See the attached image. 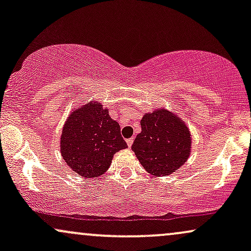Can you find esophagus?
I'll use <instances>...</instances> for the list:
<instances>
[{
	"mask_svg": "<svg viewBox=\"0 0 251 251\" xmlns=\"http://www.w3.org/2000/svg\"><path fill=\"white\" fill-rule=\"evenodd\" d=\"M126 143H127L128 148H131L132 144H133V138H128V139H126Z\"/></svg>",
	"mask_w": 251,
	"mask_h": 251,
	"instance_id": "obj_1",
	"label": "esophagus"
}]
</instances>
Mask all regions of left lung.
<instances>
[{
	"mask_svg": "<svg viewBox=\"0 0 251 251\" xmlns=\"http://www.w3.org/2000/svg\"><path fill=\"white\" fill-rule=\"evenodd\" d=\"M142 132L135 137L132 150L149 174L171 175L188 160L191 134L185 123L174 112L158 108L140 120Z\"/></svg>",
	"mask_w": 251,
	"mask_h": 251,
	"instance_id": "8db88e82",
	"label": "left lung"
}]
</instances>
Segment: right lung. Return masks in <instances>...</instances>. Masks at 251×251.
Instances as JSON below:
<instances>
[{"instance_id": "add662e5", "label": "right lung", "mask_w": 251, "mask_h": 251, "mask_svg": "<svg viewBox=\"0 0 251 251\" xmlns=\"http://www.w3.org/2000/svg\"><path fill=\"white\" fill-rule=\"evenodd\" d=\"M127 148L120 126L99 101H89L71 113L62 128L60 152L67 165L85 178L107 171L116 152Z\"/></svg>"}]
</instances>
